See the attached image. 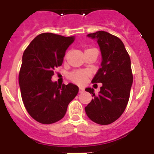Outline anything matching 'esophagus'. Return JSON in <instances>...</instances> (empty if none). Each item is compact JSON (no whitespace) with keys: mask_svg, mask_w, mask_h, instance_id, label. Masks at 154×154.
<instances>
[{"mask_svg":"<svg viewBox=\"0 0 154 154\" xmlns=\"http://www.w3.org/2000/svg\"><path fill=\"white\" fill-rule=\"evenodd\" d=\"M79 92L80 93H81V92H82L84 91V89L82 88V87H79Z\"/></svg>","mask_w":154,"mask_h":154,"instance_id":"obj_1","label":"esophagus"}]
</instances>
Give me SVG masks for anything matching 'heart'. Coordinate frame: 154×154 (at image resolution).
I'll use <instances>...</instances> for the list:
<instances>
[{
	"label": "heart",
	"mask_w": 154,
	"mask_h": 154,
	"mask_svg": "<svg viewBox=\"0 0 154 154\" xmlns=\"http://www.w3.org/2000/svg\"><path fill=\"white\" fill-rule=\"evenodd\" d=\"M92 49V48H89ZM89 50V49H87ZM86 51V50H85ZM88 77V73L85 72H81V71H77V72H73L69 75V78L72 82L76 84H82L84 83Z\"/></svg>",
	"instance_id": "1"
}]
</instances>
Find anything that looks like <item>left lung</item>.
I'll return each mask as SVG.
<instances>
[{
	"instance_id": "8db88e82",
	"label": "left lung",
	"mask_w": 154,
	"mask_h": 154,
	"mask_svg": "<svg viewBox=\"0 0 154 154\" xmlns=\"http://www.w3.org/2000/svg\"><path fill=\"white\" fill-rule=\"evenodd\" d=\"M87 36L97 41L102 55L101 66L92 82L103 85L98 95L93 89H85L93 99L85 110L92 121L108 125L120 117L130 99L133 84L130 58L123 42L116 36L103 31Z\"/></svg>"
}]
</instances>
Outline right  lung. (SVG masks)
<instances>
[{
	"mask_svg": "<svg viewBox=\"0 0 154 154\" xmlns=\"http://www.w3.org/2000/svg\"><path fill=\"white\" fill-rule=\"evenodd\" d=\"M74 40V36L42 33L24 51L18 76L21 98L29 115L39 123L51 124L62 119L78 94L79 87L74 84L51 81L54 70L62 65Z\"/></svg>",
	"mask_w": 154,
	"mask_h": 154,
	"instance_id": "1",
	"label": "right lung"
}]
</instances>
